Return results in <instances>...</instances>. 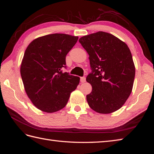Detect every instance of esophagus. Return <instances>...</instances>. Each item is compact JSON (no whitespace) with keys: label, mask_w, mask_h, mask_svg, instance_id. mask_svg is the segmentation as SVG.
I'll use <instances>...</instances> for the list:
<instances>
[{"label":"esophagus","mask_w":154,"mask_h":154,"mask_svg":"<svg viewBox=\"0 0 154 154\" xmlns=\"http://www.w3.org/2000/svg\"><path fill=\"white\" fill-rule=\"evenodd\" d=\"M80 82H81L82 83L85 82H86V78H85V77H84V76L81 77V78H80Z\"/></svg>","instance_id":"1"}]
</instances>
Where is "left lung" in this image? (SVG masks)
<instances>
[{"instance_id": "left-lung-1", "label": "left lung", "mask_w": 154, "mask_h": 154, "mask_svg": "<svg viewBox=\"0 0 154 154\" xmlns=\"http://www.w3.org/2000/svg\"><path fill=\"white\" fill-rule=\"evenodd\" d=\"M79 42L89 55L92 71L86 78L92 89L87 95L91 108L100 114L119 109L132 92L135 66L125 42L108 32L98 31Z\"/></svg>"}]
</instances>
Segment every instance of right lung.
<instances>
[{
	"mask_svg": "<svg viewBox=\"0 0 154 154\" xmlns=\"http://www.w3.org/2000/svg\"><path fill=\"white\" fill-rule=\"evenodd\" d=\"M78 39L66 34H51L32 41L27 48L20 74L27 95L33 105L45 112L63 109L80 78L70 75L66 57Z\"/></svg>",
	"mask_w": 154,
	"mask_h": 154,
	"instance_id": "add662e5",
	"label": "right lung"
}]
</instances>
